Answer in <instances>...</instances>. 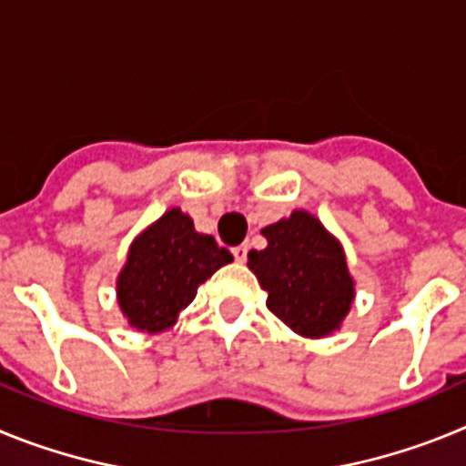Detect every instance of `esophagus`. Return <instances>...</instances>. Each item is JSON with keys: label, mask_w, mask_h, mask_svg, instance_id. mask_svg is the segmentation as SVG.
<instances>
[{"label": "esophagus", "mask_w": 466, "mask_h": 466, "mask_svg": "<svg viewBox=\"0 0 466 466\" xmlns=\"http://www.w3.org/2000/svg\"><path fill=\"white\" fill-rule=\"evenodd\" d=\"M230 252H233V257H236L238 263H245L247 261V252H249V247H247V245H238V247H233Z\"/></svg>", "instance_id": "obj_1"}]
</instances>
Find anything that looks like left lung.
I'll use <instances>...</instances> for the list:
<instances>
[{
  "instance_id": "1",
  "label": "left lung",
  "mask_w": 466,
  "mask_h": 466,
  "mask_svg": "<svg viewBox=\"0 0 466 466\" xmlns=\"http://www.w3.org/2000/svg\"><path fill=\"white\" fill-rule=\"evenodd\" d=\"M261 236L268 247L247 254V266L268 291V310L306 339L340 329L355 300L340 242L303 209L266 226Z\"/></svg>"
}]
</instances>
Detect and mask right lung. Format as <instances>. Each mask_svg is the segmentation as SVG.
<instances>
[{"label":"right lung","instance_id":"obj_1","mask_svg":"<svg viewBox=\"0 0 466 466\" xmlns=\"http://www.w3.org/2000/svg\"><path fill=\"white\" fill-rule=\"evenodd\" d=\"M230 261L228 249L198 233L188 214L167 209L130 245L116 279L121 312L139 331H166L196 299L198 287Z\"/></svg>","mask_w":466,"mask_h":466}]
</instances>
